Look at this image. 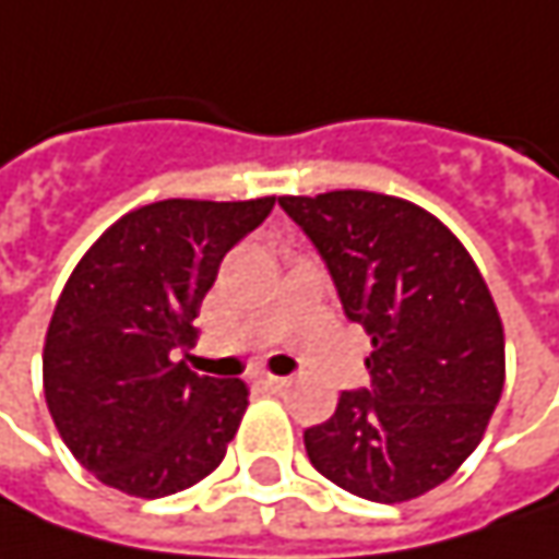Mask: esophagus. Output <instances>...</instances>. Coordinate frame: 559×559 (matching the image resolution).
Returning <instances> with one entry per match:
<instances>
[{"instance_id":"1","label":"esophagus","mask_w":559,"mask_h":559,"mask_svg":"<svg viewBox=\"0 0 559 559\" xmlns=\"http://www.w3.org/2000/svg\"><path fill=\"white\" fill-rule=\"evenodd\" d=\"M254 382H258L261 389H267V392H283V389L289 385V379H286V376H270V373H261Z\"/></svg>"}]
</instances>
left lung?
<instances>
[{"label":"left lung","instance_id":"obj_1","mask_svg":"<svg viewBox=\"0 0 559 559\" xmlns=\"http://www.w3.org/2000/svg\"><path fill=\"white\" fill-rule=\"evenodd\" d=\"M280 207L373 342L370 385L305 429L313 469L376 504L419 498L476 451L501 401L504 326L483 273L448 226L395 195L335 189Z\"/></svg>","mask_w":559,"mask_h":559}]
</instances>
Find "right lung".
Instances as JSON below:
<instances>
[{
	"label": "right lung",
	"instance_id": "add662e5",
	"mask_svg": "<svg viewBox=\"0 0 559 559\" xmlns=\"http://www.w3.org/2000/svg\"><path fill=\"white\" fill-rule=\"evenodd\" d=\"M276 199H167L130 211L76 264L43 348L46 404L98 483L164 498L214 473L248 407L242 379L174 364L221 261Z\"/></svg>",
	"mask_w": 559,
	"mask_h": 559
}]
</instances>
